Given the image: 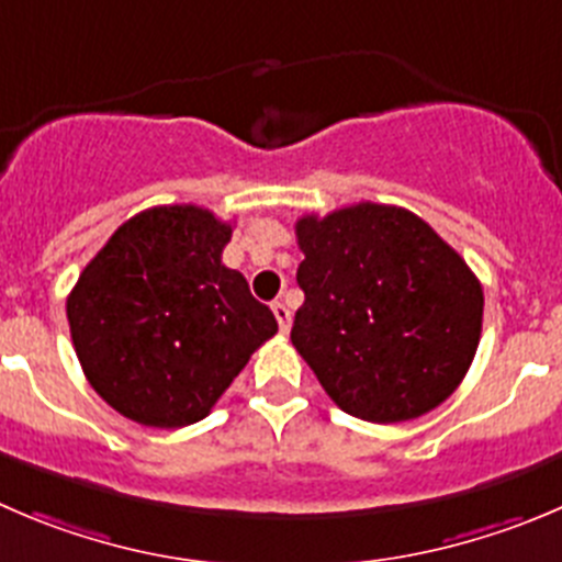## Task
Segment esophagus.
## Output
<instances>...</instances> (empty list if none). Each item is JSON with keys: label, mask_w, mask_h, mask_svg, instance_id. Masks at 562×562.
I'll list each match as a JSON object with an SVG mask.
<instances>
[{"label": "esophagus", "mask_w": 562, "mask_h": 562, "mask_svg": "<svg viewBox=\"0 0 562 562\" xmlns=\"http://www.w3.org/2000/svg\"><path fill=\"white\" fill-rule=\"evenodd\" d=\"M271 310H274V318L277 324H280V331L282 335H288V329H291V310H288L282 302L271 304Z\"/></svg>", "instance_id": "obj_1"}]
</instances>
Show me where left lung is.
<instances>
[{
	"label": "left lung",
	"instance_id": "8db88e82",
	"mask_svg": "<svg viewBox=\"0 0 562 562\" xmlns=\"http://www.w3.org/2000/svg\"><path fill=\"white\" fill-rule=\"evenodd\" d=\"M304 304L291 340L326 395L368 423L448 401L475 359L483 288L428 222L357 203L296 222Z\"/></svg>",
	"mask_w": 562,
	"mask_h": 562
}]
</instances>
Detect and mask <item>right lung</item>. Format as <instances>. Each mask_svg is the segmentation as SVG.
<instances>
[{
    "instance_id": "right-lung-1",
    "label": "right lung",
    "mask_w": 562,
    "mask_h": 562,
    "mask_svg": "<svg viewBox=\"0 0 562 562\" xmlns=\"http://www.w3.org/2000/svg\"><path fill=\"white\" fill-rule=\"evenodd\" d=\"M233 227L198 205H159L112 233L68 296L76 357L123 417L183 428L209 417L277 318L222 263Z\"/></svg>"
}]
</instances>
